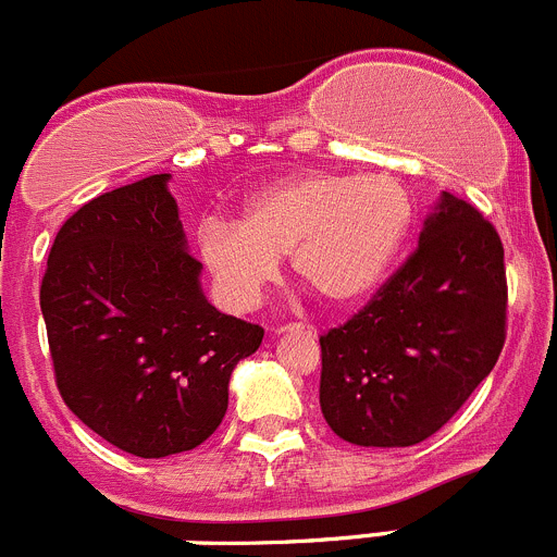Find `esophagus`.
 <instances>
[{"label": "esophagus", "mask_w": 557, "mask_h": 557, "mask_svg": "<svg viewBox=\"0 0 557 557\" xmlns=\"http://www.w3.org/2000/svg\"><path fill=\"white\" fill-rule=\"evenodd\" d=\"M274 332H277V335H285V332H310V335H313V326L310 324H280Z\"/></svg>", "instance_id": "obj_1"}]
</instances>
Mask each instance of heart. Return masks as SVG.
Listing matches in <instances>:
<instances>
[{
  "mask_svg": "<svg viewBox=\"0 0 557 557\" xmlns=\"http://www.w3.org/2000/svg\"><path fill=\"white\" fill-rule=\"evenodd\" d=\"M412 222V197L389 175L302 173L255 195L242 222H206L197 244L233 305H252L290 255L310 290L349 308L382 285Z\"/></svg>",
  "mask_w": 557,
  "mask_h": 557,
  "instance_id": "1",
  "label": "heart"
}]
</instances>
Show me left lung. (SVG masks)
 Listing matches in <instances>:
<instances>
[{
  "mask_svg": "<svg viewBox=\"0 0 557 557\" xmlns=\"http://www.w3.org/2000/svg\"><path fill=\"white\" fill-rule=\"evenodd\" d=\"M506 302L495 225L443 191L404 267L319 337L330 429L362 448H409L436 434L495 368Z\"/></svg>",
  "mask_w": 557,
  "mask_h": 557,
  "instance_id": "left-lung-1",
  "label": "left lung"
}]
</instances>
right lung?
Returning <instances> with one entry per match:
<instances>
[{
  "label": "right lung",
  "mask_w": 557,
  "mask_h": 557,
  "mask_svg": "<svg viewBox=\"0 0 557 557\" xmlns=\"http://www.w3.org/2000/svg\"><path fill=\"white\" fill-rule=\"evenodd\" d=\"M170 175L103 191L51 244L40 310L57 389L87 429L143 459L184 454L227 412L238 360L263 341L200 288Z\"/></svg>",
  "instance_id": "1"
}]
</instances>
